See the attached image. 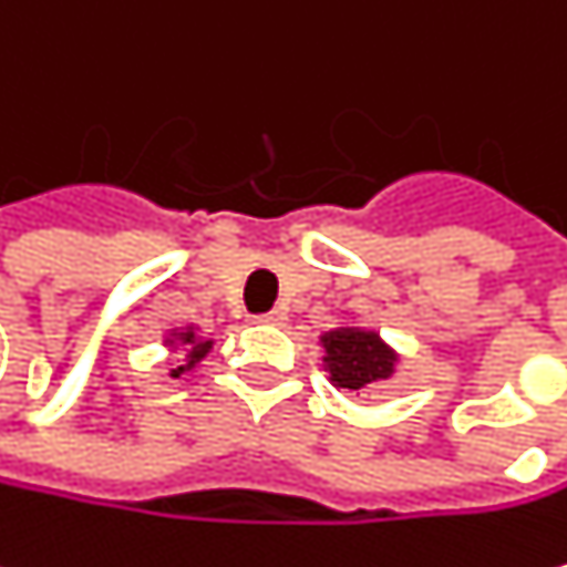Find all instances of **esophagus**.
<instances>
[{
    "label": "esophagus",
    "instance_id": "1",
    "mask_svg": "<svg viewBox=\"0 0 567 567\" xmlns=\"http://www.w3.org/2000/svg\"><path fill=\"white\" fill-rule=\"evenodd\" d=\"M255 322H268V326H281V322H286V312H281V309H271V312H261V316H255Z\"/></svg>",
    "mask_w": 567,
    "mask_h": 567
}]
</instances>
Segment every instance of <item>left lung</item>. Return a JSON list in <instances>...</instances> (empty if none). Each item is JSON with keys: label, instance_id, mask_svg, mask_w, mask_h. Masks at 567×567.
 Listing matches in <instances>:
<instances>
[{"label": "left lung", "instance_id": "8db88e82", "mask_svg": "<svg viewBox=\"0 0 567 567\" xmlns=\"http://www.w3.org/2000/svg\"><path fill=\"white\" fill-rule=\"evenodd\" d=\"M326 370L329 380L342 390H362L377 380H386L396 367V355L380 342L377 332L339 329L326 339Z\"/></svg>", "mask_w": 567, "mask_h": 567}]
</instances>
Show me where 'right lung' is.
<instances>
[{
    "instance_id": "right-lung-1",
    "label": "right lung",
    "mask_w": 567,
    "mask_h": 567,
    "mask_svg": "<svg viewBox=\"0 0 567 567\" xmlns=\"http://www.w3.org/2000/svg\"><path fill=\"white\" fill-rule=\"evenodd\" d=\"M181 339H184V342H190V362H197L200 355H205V352L212 349V342H194V332H190V329H187Z\"/></svg>"
}]
</instances>
